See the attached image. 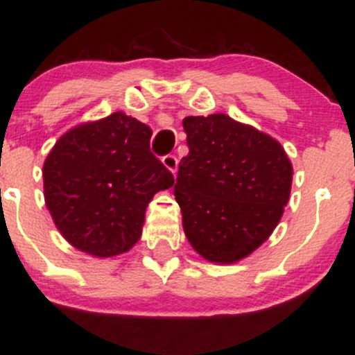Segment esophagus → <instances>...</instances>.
Returning a JSON list of instances; mask_svg holds the SVG:
<instances>
[{
  "instance_id": "esophagus-1",
  "label": "esophagus",
  "mask_w": 355,
  "mask_h": 355,
  "mask_svg": "<svg viewBox=\"0 0 355 355\" xmlns=\"http://www.w3.org/2000/svg\"><path fill=\"white\" fill-rule=\"evenodd\" d=\"M162 164H164L172 173H177L178 160H177V157H175V155H165V157L162 158Z\"/></svg>"
}]
</instances>
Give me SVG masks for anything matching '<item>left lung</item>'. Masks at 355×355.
Returning <instances> with one entry per match:
<instances>
[{
  "mask_svg": "<svg viewBox=\"0 0 355 355\" xmlns=\"http://www.w3.org/2000/svg\"><path fill=\"white\" fill-rule=\"evenodd\" d=\"M189 155L178 165L175 200L185 237L211 263H235L270 237L291 198L284 146L225 113L183 118Z\"/></svg>",
  "mask_w": 355,
  "mask_h": 355,
  "instance_id": "8db88e82",
  "label": "left lung"
}]
</instances>
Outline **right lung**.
Here are the masks:
<instances>
[{"label": "right lung", "instance_id": "1", "mask_svg": "<svg viewBox=\"0 0 355 355\" xmlns=\"http://www.w3.org/2000/svg\"><path fill=\"white\" fill-rule=\"evenodd\" d=\"M150 137V126L115 112L58 138L43 164L44 203L70 245L105 259L140 240L153 195L175 182Z\"/></svg>", "mask_w": 355, "mask_h": 355}]
</instances>
